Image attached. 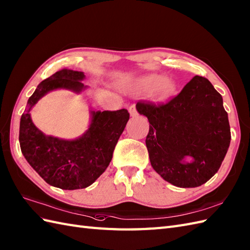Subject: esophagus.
I'll return each mask as SVG.
<instances>
[{
	"mask_svg": "<svg viewBox=\"0 0 250 250\" xmlns=\"http://www.w3.org/2000/svg\"><path fill=\"white\" fill-rule=\"evenodd\" d=\"M128 111H129L131 117H136V115L138 114V111H137V109H136V106H135V105H131V106L128 108Z\"/></svg>",
	"mask_w": 250,
	"mask_h": 250,
	"instance_id": "1",
	"label": "esophagus"
}]
</instances>
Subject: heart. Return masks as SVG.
Instances as JSON below:
<instances>
[{
    "label": "heart",
    "instance_id": "1",
    "mask_svg": "<svg viewBox=\"0 0 250 250\" xmlns=\"http://www.w3.org/2000/svg\"><path fill=\"white\" fill-rule=\"evenodd\" d=\"M138 88L142 92H153L155 91L158 100H167L171 96L176 88V84L171 79L160 74H151L140 79Z\"/></svg>",
    "mask_w": 250,
    "mask_h": 250
}]
</instances>
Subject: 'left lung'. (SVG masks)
I'll list each match as a JSON object with an SVG mask.
<instances>
[{"label":"left lung","instance_id":"left-lung-1","mask_svg":"<svg viewBox=\"0 0 250 250\" xmlns=\"http://www.w3.org/2000/svg\"><path fill=\"white\" fill-rule=\"evenodd\" d=\"M136 107L149 121L146 147L151 167L164 180L195 188L218 171L231 133L223 97L208 79L196 75L168 102L140 101ZM186 156L193 161L184 163Z\"/></svg>","mask_w":250,"mask_h":250}]
</instances>
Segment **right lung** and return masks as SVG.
<instances>
[{"label": "right lung", "instance_id": "add662e5", "mask_svg": "<svg viewBox=\"0 0 250 250\" xmlns=\"http://www.w3.org/2000/svg\"><path fill=\"white\" fill-rule=\"evenodd\" d=\"M83 77V72L63 69L44 79L28 99L20 121L23 156L48 185L63 190L87 188L105 172L129 120L126 109L92 111L89 129L79 139L65 141L43 135L32 122L30 109L52 90L64 88L79 92Z\"/></svg>", "mask_w": 250, "mask_h": 250}]
</instances>
